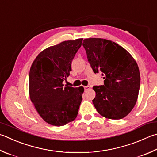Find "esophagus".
I'll use <instances>...</instances> for the list:
<instances>
[{"label": "esophagus", "instance_id": "esophagus-1", "mask_svg": "<svg viewBox=\"0 0 157 157\" xmlns=\"http://www.w3.org/2000/svg\"><path fill=\"white\" fill-rule=\"evenodd\" d=\"M84 90H87L88 89H90V86H84Z\"/></svg>", "mask_w": 157, "mask_h": 157}]
</instances>
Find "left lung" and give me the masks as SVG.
Returning a JSON list of instances; mask_svg holds the SVG:
<instances>
[{
    "label": "left lung",
    "instance_id": "1",
    "mask_svg": "<svg viewBox=\"0 0 157 157\" xmlns=\"http://www.w3.org/2000/svg\"><path fill=\"white\" fill-rule=\"evenodd\" d=\"M88 61L95 73L101 72L104 85L94 86L93 103L104 117L121 119L132 110L140 87V73L132 56L118 44L103 38L83 41Z\"/></svg>",
    "mask_w": 157,
    "mask_h": 157
}]
</instances>
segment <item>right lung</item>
Segmentation results:
<instances>
[{
  "instance_id": "right-lung-1",
  "label": "right lung",
  "mask_w": 157,
  "mask_h": 157,
  "mask_svg": "<svg viewBox=\"0 0 157 157\" xmlns=\"http://www.w3.org/2000/svg\"><path fill=\"white\" fill-rule=\"evenodd\" d=\"M82 38L62 42L42 51L29 71L31 101L41 117L51 125L64 126L76 118L82 100V86L63 84Z\"/></svg>"
}]
</instances>
